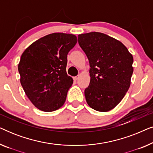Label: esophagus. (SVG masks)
<instances>
[{"instance_id": "34e87169", "label": "esophagus", "mask_w": 153, "mask_h": 153, "mask_svg": "<svg viewBox=\"0 0 153 153\" xmlns=\"http://www.w3.org/2000/svg\"><path fill=\"white\" fill-rule=\"evenodd\" d=\"M79 78V75H77V76H74V78H73V79H74V81H76V80H78Z\"/></svg>"}]
</instances>
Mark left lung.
Returning <instances> with one entry per match:
<instances>
[{"label": "left lung", "instance_id": "8db88e82", "mask_svg": "<svg viewBox=\"0 0 153 153\" xmlns=\"http://www.w3.org/2000/svg\"><path fill=\"white\" fill-rule=\"evenodd\" d=\"M90 63V84L85 89L92 108L106 112L116 106L130 86L133 57L120 41L98 32L78 35Z\"/></svg>", "mask_w": 153, "mask_h": 153}]
</instances>
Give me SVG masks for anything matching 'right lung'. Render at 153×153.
Segmentation results:
<instances>
[{"instance_id": "1", "label": "right lung", "mask_w": 153, "mask_h": 153, "mask_svg": "<svg viewBox=\"0 0 153 153\" xmlns=\"http://www.w3.org/2000/svg\"><path fill=\"white\" fill-rule=\"evenodd\" d=\"M76 42L74 35L52 33L37 39L22 53L18 65L21 84L38 109L51 112L64 104L73 83L66 72L68 54Z\"/></svg>"}]
</instances>
